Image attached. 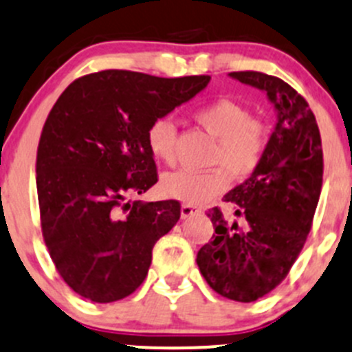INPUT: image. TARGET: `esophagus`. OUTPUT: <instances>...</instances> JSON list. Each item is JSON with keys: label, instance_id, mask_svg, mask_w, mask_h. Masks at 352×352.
Returning a JSON list of instances; mask_svg holds the SVG:
<instances>
[{"label": "esophagus", "instance_id": "esophagus-1", "mask_svg": "<svg viewBox=\"0 0 352 352\" xmlns=\"http://www.w3.org/2000/svg\"><path fill=\"white\" fill-rule=\"evenodd\" d=\"M196 213H199V210L194 206H190V204H182V208H180V217L182 218H189Z\"/></svg>", "mask_w": 352, "mask_h": 352}]
</instances>
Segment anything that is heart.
I'll list each match as a JSON object with an SVG mask.
<instances>
[{
    "label": "heart",
    "instance_id": "heart-1",
    "mask_svg": "<svg viewBox=\"0 0 352 352\" xmlns=\"http://www.w3.org/2000/svg\"><path fill=\"white\" fill-rule=\"evenodd\" d=\"M196 120L218 139L211 165L221 168L210 172L177 170L165 173L162 190L165 196L184 204H206L218 194L225 192L234 180L248 179L261 162L268 144L265 124L252 118L251 111L237 101L220 98L203 104L194 111ZM146 144L153 158L162 163H173L175 153V125L168 117H160L146 131Z\"/></svg>",
    "mask_w": 352,
    "mask_h": 352
}]
</instances>
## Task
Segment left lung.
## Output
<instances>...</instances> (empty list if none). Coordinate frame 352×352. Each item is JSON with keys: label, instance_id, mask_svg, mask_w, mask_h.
Wrapping results in <instances>:
<instances>
[{"label": "left lung", "instance_id": "8db88e82", "mask_svg": "<svg viewBox=\"0 0 352 352\" xmlns=\"http://www.w3.org/2000/svg\"><path fill=\"white\" fill-rule=\"evenodd\" d=\"M228 75L267 94L277 124L258 168L225 194L244 225L211 208L213 241L196 263L214 292L251 302L284 280L305 245L322 192L323 151L315 115L291 85L261 72Z\"/></svg>", "mask_w": 352, "mask_h": 352}]
</instances>
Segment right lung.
Returning <instances> with one entry per match:
<instances>
[{
    "label": "right lung",
    "mask_w": 352,
    "mask_h": 352,
    "mask_svg": "<svg viewBox=\"0 0 352 352\" xmlns=\"http://www.w3.org/2000/svg\"><path fill=\"white\" fill-rule=\"evenodd\" d=\"M210 80L103 70L72 82L51 108L36 163L41 225L58 274L82 298L113 302L144 282L153 248L179 221L180 204L122 203L158 182L149 124Z\"/></svg>",
    "instance_id": "right-lung-1"
}]
</instances>
